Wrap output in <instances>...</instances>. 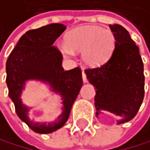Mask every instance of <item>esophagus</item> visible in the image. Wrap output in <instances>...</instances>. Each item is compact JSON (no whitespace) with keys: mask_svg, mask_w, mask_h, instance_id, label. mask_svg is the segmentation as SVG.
<instances>
[{"mask_svg":"<svg viewBox=\"0 0 150 150\" xmlns=\"http://www.w3.org/2000/svg\"><path fill=\"white\" fill-rule=\"evenodd\" d=\"M82 81H83V82H87V78H86V74H85V72L84 70L82 69Z\"/></svg>","mask_w":150,"mask_h":150,"instance_id":"esophagus-1","label":"esophagus"}]
</instances>
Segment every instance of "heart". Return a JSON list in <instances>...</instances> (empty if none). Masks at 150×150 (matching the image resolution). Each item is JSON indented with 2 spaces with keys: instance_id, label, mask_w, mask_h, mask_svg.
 Here are the masks:
<instances>
[{
  "instance_id": "obj_1",
  "label": "heart",
  "mask_w": 150,
  "mask_h": 150,
  "mask_svg": "<svg viewBox=\"0 0 150 150\" xmlns=\"http://www.w3.org/2000/svg\"><path fill=\"white\" fill-rule=\"evenodd\" d=\"M115 45L114 34L110 29L99 26L77 28L66 36L61 53L69 57L73 53L82 52V60L89 66H99L109 58Z\"/></svg>"
}]
</instances>
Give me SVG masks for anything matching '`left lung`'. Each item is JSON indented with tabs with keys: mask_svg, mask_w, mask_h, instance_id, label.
Segmentation results:
<instances>
[{
	"mask_svg": "<svg viewBox=\"0 0 150 150\" xmlns=\"http://www.w3.org/2000/svg\"><path fill=\"white\" fill-rule=\"evenodd\" d=\"M115 38V48L107 62L95 69H86L85 74L96 89L95 106L96 116L107 111L122 120H132L142 105L145 96L144 64L138 46L122 26L109 25Z\"/></svg>",
	"mask_w": 150,
	"mask_h": 150,
	"instance_id": "left-lung-1",
	"label": "left lung"
}]
</instances>
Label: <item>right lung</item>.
Listing matches in <instances>:
<instances>
[{
	"label": "right lung",
	"instance_id": "obj_1",
	"mask_svg": "<svg viewBox=\"0 0 150 150\" xmlns=\"http://www.w3.org/2000/svg\"><path fill=\"white\" fill-rule=\"evenodd\" d=\"M66 29L62 24H50L27 31L18 41L6 61V83L8 96L14 102L17 116L32 131L50 134L61 128L68 121L72 105L82 86L81 68L64 70L62 54L54 46ZM28 79L47 82L54 91L62 96V113L57 121L49 123L29 118L30 108L20 98L22 90Z\"/></svg>",
	"mask_w": 150,
	"mask_h": 150
}]
</instances>
